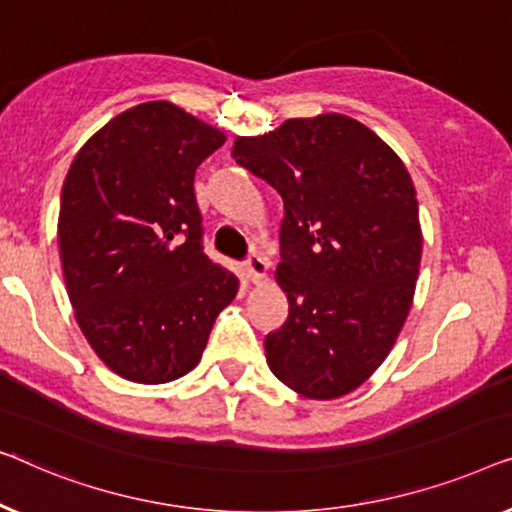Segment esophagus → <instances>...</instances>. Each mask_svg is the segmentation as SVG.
<instances>
[{"label":"esophagus","mask_w":512,"mask_h":512,"mask_svg":"<svg viewBox=\"0 0 512 512\" xmlns=\"http://www.w3.org/2000/svg\"><path fill=\"white\" fill-rule=\"evenodd\" d=\"M266 269H269V266H266V259L264 257L250 255V259L246 262V273H248L250 283H255V285L264 283V280H266Z\"/></svg>","instance_id":"1"}]
</instances>
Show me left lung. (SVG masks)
I'll list each match as a JSON object with an SVG mask.
<instances>
[{"instance_id": "left-lung-1", "label": "left lung", "mask_w": 512, "mask_h": 512, "mask_svg": "<svg viewBox=\"0 0 512 512\" xmlns=\"http://www.w3.org/2000/svg\"><path fill=\"white\" fill-rule=\"evenodd\" d=\"M232 157L285 206L276 283L290 315L266 336V364L301 397H345L385 362L413 306L422 227L406 164L341 113L236 136Z\"/></svg>"}]
</instances>
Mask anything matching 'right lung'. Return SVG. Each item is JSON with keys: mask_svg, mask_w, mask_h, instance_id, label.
Returning a JSON list of instances; mask_svg holds the SVG:
<instances>
[{"mask_svg": "<svg viewBox=\"0 0 512 512\" xmlns=\"http://www.w3.org/2000/svg\"><path fill=\"white\" fill-rule=\"evenodd\" d=\"M227 136L171 102L115 115L62 185L64 285L90 348L120 378L162 385L199 364L239 278L201 250L194 171Z\"/></svg>", "mask_w": 512, "mask_h": 512, "instance_id": "add662e5", "label": "right lung"}]
</instances>
